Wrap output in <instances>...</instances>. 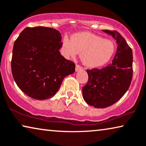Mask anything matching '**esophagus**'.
<instances>
[{
	"instance_id": "34e87169",
	"label": "esophagus",
	"mask_w": 146,
	"mask_h": 146,
	"mask_svg": "<svg viewBox=\"0 0 146 146\" xmlns=\"http://www.w3.org/2000/svg\"><path fill=\"white\" fill-rule=\"evenodd\" d=\"M82 68H82L80 65H79V64L76 65V71H79V70H82Z\"/></svg>"
}]
</instances>
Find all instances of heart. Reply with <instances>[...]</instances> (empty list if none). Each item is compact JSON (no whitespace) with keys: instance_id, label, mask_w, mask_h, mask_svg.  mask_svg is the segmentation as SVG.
I'll use <instances>...</instances> for the list:
<instances>
[{"instance_id":"obj_1","label":"heart","mask_w":146,"mask_h":146,"mask_svg":"<svg viewBox=\"0 0 146 146\" xmlns=\"http://www.w3.org/2000/svg\"><path fill=\"white\" fill-rule=\"evenodd\" d=\"M63 46L68 56H75L80 52L82 62L91 68L101 66L108 62L115 48L111 41L90 33H76L71 39L65 37Z\"/></svg>"}]
</instances>
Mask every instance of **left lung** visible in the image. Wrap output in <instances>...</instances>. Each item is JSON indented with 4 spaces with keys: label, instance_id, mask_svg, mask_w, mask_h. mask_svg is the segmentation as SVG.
<instances>
[{
    "label": "left lung",
    "instance_id": "obj_1",
    "mask_svg": "<svg viewBox=\"0 0 146 146\" xmlns=\"http://www.w3.org/2000/svg\"><path fill=\"white\" fill-rule=\"evenodd\" d=\"M103 31L112 35L118 47L108 66L87 70L88 82L82 88L83 98L96 108H105L117 102L129 88L133 74L132 51L124 38L117 31Z\"/></svg>",
    "mask_w": 146,
    "mask_h": 146
}]
</instances>
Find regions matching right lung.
I'll return each mask as SVG.
<instances>
[{
    "label": "right lung",
    "instance_id": "add662e5",
    "mask_svg": "<svg viewBox=\"0 0 146 146\" xmlns=\"http://www.w3.org/2000/svg\"><path fill=\"white\" fill-rule=\"evenodd\" d=\"M61 34L51 27H26L14 42L12 74L18 88L30 98L53 97L75 64L61 55Z\"/></svg>",
    "mask_w": 146,
    "mask_h": 146
}]
</instances>
